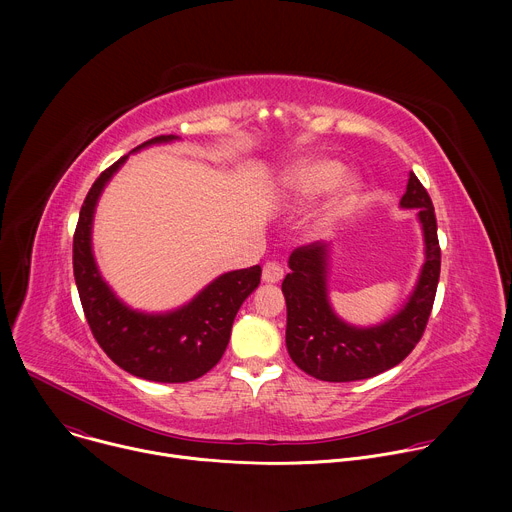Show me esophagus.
I'll return each instance as SVG.
<instances>
[{"label":"esophagus","instance_id":"34e87169","mask_svg":"<svg viewBox=\"0 0 512 512\" xmlns=\"http://www.w3.org/2000/svg\"><path fill=\"white\" fill-rule=\"evenodd\" d=\"M265 283H277L283 279V267L277 261H269L263 265V273H261Z\"/></svg>","mask_w":512,"mask_h":512}]
</instances>
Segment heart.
Here are the masks:
<instances>
[{
	"instance_id": "b5f03b06",
	"label": "heart",
	"mask_w": 512,
	"mask_h": 512,
	"mask_svg": "<svg viewBox=\"0 0 512 512\" xmlns=\"http://www.w3.org/2000/svg\"><path fill=\"white\" fill-rule=\"evenodd\" d=\"M332 185L335 188L320 212V223L330 225L352 208L358 192V182L352 176H342V166L338 162L314 160L302 164L285 180V192L291 204L304 208L314 204Z\"/></svg>"
}]
</instances>
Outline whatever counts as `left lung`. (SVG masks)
Returning a JSON list of instances; mask_svg holds the SVG:
<instances>
[{
	"mask_svg": "<svg viewBox=\"0 0 512 512\" xmlns=\"http://www.w3.org/2000/svg\"><path fill=\"white\" fill-rule=\"evenodd\" d=\"M401 208H417L425 261L405 306L379 326H350L332 310L326 283L328 243L316 241L289 255L291 271L281 283L287 306L285 344L304 373L330 383L371 379L397 367L421 340L440 281L442 251L431 198L413 172Z\"/></svg>",
	"mask_w": 512,
	"mask_h": 512,
	"instance_id": "8db88e82",
	"label": "left lung"
}]
</instances>
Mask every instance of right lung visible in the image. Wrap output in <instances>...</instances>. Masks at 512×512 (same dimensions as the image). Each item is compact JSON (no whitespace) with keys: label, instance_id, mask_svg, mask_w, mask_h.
<instances>
[{"label":"right lung","instance_id":"add662e5","mask_svg":"<svg viewBox=\"0 0 512 512\" xmlns=\"http://www.w3.org/2000/svg\"><path fill=\"white\" fill-rule=\"evenodd\" d=\"M176 135H158L133 152L168 143ZM129 158L109 166L91 186L72 239V269L91 332L105 354L133 377L156 383H188L206 375L223 358L235 316L261 281V267L223 273L186 306L166 314H145L125 306L105 283L95 263L91 231L99 196Z\"/></svg>","mask_w":512,"mask_h":512}]
</instances>
